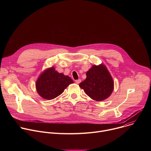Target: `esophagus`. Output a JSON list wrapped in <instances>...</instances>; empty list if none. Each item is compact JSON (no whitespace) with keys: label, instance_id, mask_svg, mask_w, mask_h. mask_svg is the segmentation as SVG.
I'll return each mask as SVG.
<instances>
[{"label":"esophagus","instance_id":"obj_1","mask_svg":"<svg viewBox=\"0 0 151 151\" xmlns=\"http://www.w3.org/2000/svg\"><path fill=\"white\" fill-rule=\"evenodd\" d=\"M81 82V79H77V80H75V83H77V84H79Z\"/></svg>","mask_w":151,"mask_h":151}]
</instances>
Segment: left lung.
Returning a JSON list of instances; mask_svg holds the SVG:
<instances>
[{"label": "left lung", "instance_id": "obj_1", "mask_svg": "<svg viewBox=\"0 0 151 151\" xmlns=\"http://www.w3.org/2000/svg\"><path fill=\"white\" fill-rule=\"evenodd\" d=\"M86 75L87 78L79 83V87L90 98L100 101L110 96L114 90V81L104 65L93 66Z\"/></svg>", "mask_w": 151, "mask_h": 151}]
</instances>
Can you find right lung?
I'll use <instances>...</instances> for the list:
<instances>
[{
	"mask_svg": "<svg viewBox=\"0 0 151 151\" xmlns=\"http://www.w3.org/2000/svg\"><path fill=\"white\" fill-rule=\"evenodd\" d=\"M73 80L68 76L55 71L54 68L47 69L36 81V87L38 94L45 99L52 100L60 96Z\"/></svg>",
	"mask_w": 151,
	"mask_h": 151,
	"instance_id": "obj_1",
	"label": "right lung"
}]
</instances>
